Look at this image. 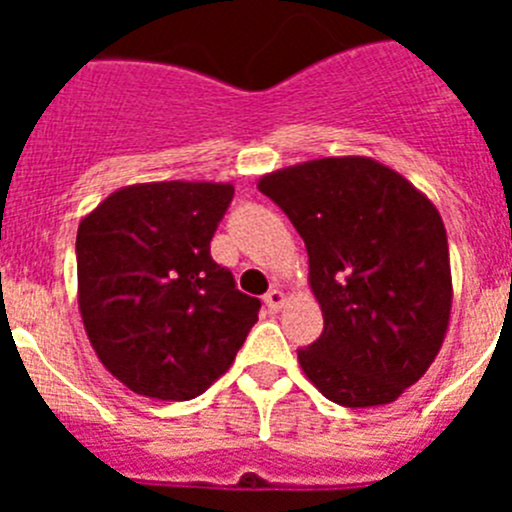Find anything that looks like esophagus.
<instances>
[{
  "label": "esophagus",
  "instance_id": "34e87169",
  "mask_svg": "<svg viewBox=\"0 0 512 512\" xmlns=\"http://www.w3.org/2000/svg\"><path fill=\"white\" fill-rule=\"evenodd\" d=\"M264 302H266V307H269V310L277 312V310H282L284 302H287V295H284L279 287H274V289H269V292H266Z\"/></svg>",
  "mask_w": 512,
  "mask_h": 512
}]
</instances>
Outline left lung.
<instances>
[{
  "instance_id": "obj_1",
  "label": "left lung",
  "mask_w": 512,
  "mask_h": 512,
  "mask_svg": "<svg viewBox=\"0 0 512 512\" xmlns=\"http://www.w3.org/2000/svg\"><path fill=\"white\" fill-rule=\"evenodd\" d=\"M259 189L302 235L323 333L302 372L343 408L390 405L418 382L449 330L451 261L436 205L369 156L271 171Z\"/></svg>"
}]
</instances>
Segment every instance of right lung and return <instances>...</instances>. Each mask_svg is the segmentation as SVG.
Wrapping results in <instances>:
<instances>
[{
	"instance_id": "1",
	"label": "right lung",
	"mask_w": 512,
	"mask_h": 512,
	"mask_svg": "<svg viewBox=\"0 0 512 512\" xmlns=\"http://www.w3.org/2000/svg\"><path fill=\"white\" fill-rule=\"evenodd\" d=\"M233 192L228 182L130 184L81 217L84 330L104 369L135 395H202L259 320L261 302L210 256Z\"/></svg>"
}]
</instances>
